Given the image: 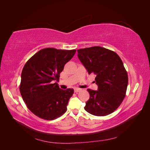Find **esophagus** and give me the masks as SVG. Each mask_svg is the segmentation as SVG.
Segmentation results:
<instances>
[{
  "mask_svg": "<svg viewBox=\"0 0 150 150\" xmlns=\"http://www.w3.org/2000/svg\"><path fill=\"white\" fill-rule=\"evenodd\" d=\"M81 91V89H79V88H76V89H74V92H75L76 93H78V92Z\"/></svg>",
  "mask_w": 150,
  "mask_h": 150,
  "instance_id": "obj_1",
  "label": "esophagus"
}]
</instances>
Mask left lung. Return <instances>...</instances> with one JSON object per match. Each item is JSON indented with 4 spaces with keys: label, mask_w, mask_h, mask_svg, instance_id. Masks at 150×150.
Returning <instances> with one entry per match:
<instances>
[{
    "label": "left lung",
    "mask_w": 150,
    "mask_h": 150,
    "mask_svg": "<svg viewBox=\"0 0 150 150\" xmlns=\"http://www.w3.org/2000/svg\"><path fill=\"white\" fill-rule=\"evenodd\" d=\"M79 59L90 74L96 75L97 91L88 89L90 94L85 110L90 114L104 116L120 106L125 97L128 74L121 58L114 51L100 46L78 50Z\"/></svg>",
    "instance_id": "left-lung-1"
}]
</instances>
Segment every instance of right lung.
I'll return each instance as SVG.
<instances>
[{
	"label": "right lung",
	"instance_id": "1",
	"mask_svg": "<svg viewBox=\"0 0 150 150\" xmlns=\"http://www.w3.org/2000/svg\"><path fill=\"white\" fill-rule=\"evenodd\" d=\"M76 51L45 48L25 63L21 74L20 92L28 109L35 115L52 120L66 112L74 89H61L57 82L64 65Z\"/></svg>",
	"mask_w": 150,
	"mask_h": 150
}]
</instances>
